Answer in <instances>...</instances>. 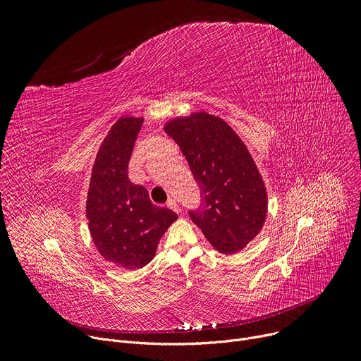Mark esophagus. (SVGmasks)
<instances>
[{
	"label": "esophagus",
	"instance_id": "34e87169",
	"mask_svg": "<svg viewBox=\"0 0 361 361\" xmlns=\"http://www.w3.org/2000/svg\"><path fill=\"white\" fill-rule=\"evenodd\" d=\"M166 206L169 207V209H173V211H174V212H177V214H178V212H181V207L178 206V203H177L174 199H169V200L166 202Z\"/></svg>",
	"mask_w": 361,
	"mask_h": 361
}]
</instances>
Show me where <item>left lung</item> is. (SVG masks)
Segmentation results:
<instances>
[{"instance_id":"1","label":"left lung","mask_w":361,"mask_h":361,"mask_svg":"<svg viewBox=\"0 0 361 361\" xmlns=\"http://www.w3.org/2000/svg\"><path fill=\"white\" fill-rule=\"evenodd\" d=\"M164 130L200 187L202 204L188 212L192 221L219 253L243 250L268 214L267 188L250 152L228 124L207 112L169 120Z\"/></svg>"}]
</instances>
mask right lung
I'll use <instances>...</instances> for the list:
<instances>
[{
    "label": "right lung",
    "instance_id": "right-lung-1",
    "mask_svg": "<svg viewBox=\"0 0 361 361\" xmlns=\"http://www.w3.org/2000/svg\"><path fill=\"white\" fill-rule=\"evenodd\" d=\"M142 117H121L94 159L86 200V218L94 247L123 269H140L155 257L158 243L178 216L155 206L143 185L128 180L127 168L142 128Z\"/></svg>",
    "mask_w": 361,
    "mask_h": 361
}]
</instances>
